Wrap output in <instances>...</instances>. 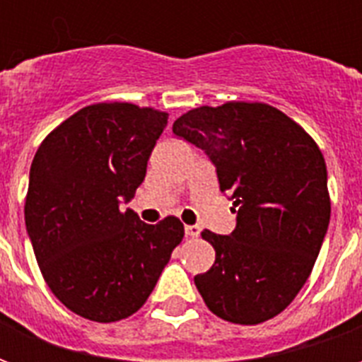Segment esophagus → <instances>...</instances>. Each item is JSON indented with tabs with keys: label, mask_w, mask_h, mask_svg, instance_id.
<instances>
[{
	"label": "esophagus",
	"mask_w": 362,
	"mask_h": 362,
	"mask_svg": "<svg viewBox=\"0 0 362 362\" xmlns=\"http://www.w3.org/2000/svg\"><path fill=\"white\" fill-rule=\"evenodd\" d=\"M186 236H189V238H197L199 236V233H202V228L197 227V225H186Z\"/></svg>",
	"instance_id": "34e87169"
}]
</instances>
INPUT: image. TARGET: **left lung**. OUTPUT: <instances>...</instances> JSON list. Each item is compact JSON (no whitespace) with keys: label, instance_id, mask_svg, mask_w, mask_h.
I'll use <instances>...</instances> for the list:
<instances>
[{"label":"left lung","instance_id":"obj_1","mask_svg":"<svg viewBox=\"0 0 362 362\" xmlns=\"http://www.w3.org/2000/svg\"><path fill=\"white\" fill-rule=\"evenodd\" d=\"M202 149L236 205L230 235L204 230L211 269L194 277L219 318L254 326L277 316L308 279L329 225L327 170L310 135L262 103L202 106L174 122Z\"/></svg>","mask_w":362,"mask_h":362}]
</instances>
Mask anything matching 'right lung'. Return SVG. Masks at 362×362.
<instances>
[{"mask_svg":"<svg viewBox=\"0 0 362 362\" xmlns=\"http://www.w3.org/2000/svg\"><path fill=\"white\" fill-rule=\"evenodd\" d=\"M168 124L166 112L98 103L75 112L38 147L25 225L44 281L59 303L93 322L141 308L184 225L143 223L129 204Z\"/></svg>","mask_w":362,"mask_h":362,"instance_id":"1","label":"right lung"}]
</instances>
